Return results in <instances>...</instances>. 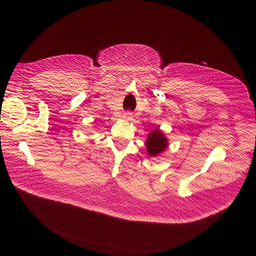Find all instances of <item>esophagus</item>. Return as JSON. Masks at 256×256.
<instances>
[{"label": "esophagus", "mask_w": 256, "mask_h": 256, "mask_svg": "<svg viewBox=\"0 0 256 256\" xmlns=\"http://www.w3.org/2000/svg\"><path fill=\"white\" fill-rule=\"evenodd\" d=\"M124 118L126 119V120H130V119L132 118V113L128 112H128H124Z\"/></svg>", "instance_id": "34e87169"}]
</instances>
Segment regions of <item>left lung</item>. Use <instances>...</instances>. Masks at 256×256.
<instances>
[{"label":"left lung","mask_w":256,"mask_h":256,"mask_svg":"<svg viewBox=\"0 0 256 256\" xmlns=\"http://www.w3.org/2000/svg\"><path fill=\"white\" fill-rule=\"evenodd\" d=\"M167 145V139L160 130H154V132H152L146 141L147 152H148L150 156H152L163 152L166 150Z\"/></svg>","instance_id":"left-lung-1"}]
</instances>
